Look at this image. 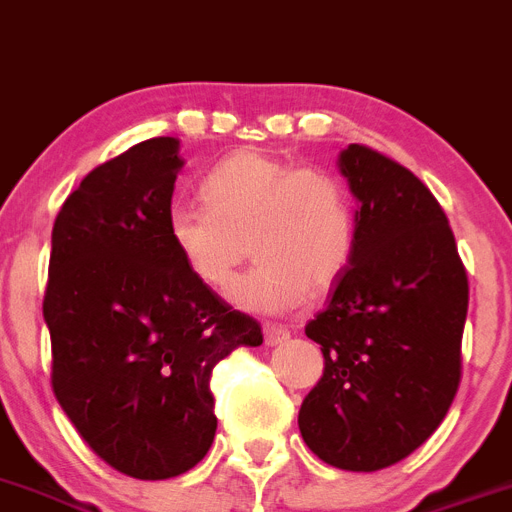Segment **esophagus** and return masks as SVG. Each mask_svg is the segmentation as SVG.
Segmentation results:
<instances>
[{"mask_svg":"<svg viewBox=\"0 0 512 512\" xmlns=\"http://www.w3.org/2000/svg\"><path fill=\"white\" fill-rule=\"evenodd\" d=\"M262 332H265V342H268V345H281V342H286L288 337H291V330H288V327L275 322H265Z\"/></svg>","mask_w":512,"mask_h":512,"instance_id":"obj_1","label":"esophagus"}]
</instances>
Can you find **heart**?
I'll return each mask as SVG.
<instances>
[{
    "label": "heart",
    "instance_id": "heart-1",
    "mask_svg": "<svg viewBox=\"0 0 512 512\" xmlns=\"http://www.w3.org/2000/svg\"><path fill=\"white\" fill-rule=\"evenodd\" d=\"M201 198L206 206L170 208L167 237L195 281L216 291L237 278L252 242L260 262L231 291L242 309H293L353 260V201L332 172L239 149L208 172Z\"/></svg>",
    "mask_w": 512,
    "mask_h": 512
}]
</instances>
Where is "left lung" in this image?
Segmentation results:
<instances>
[{
    "mask_svg": "<svg viewBox=\"0 0 512 512\" xmlns=\"http://www.w3.org/2000/svg\"><path fill=\"white\" fill-rule=\"evenodd\" d=\"M340 172L355 211L350 268L306 324L324 371L299 410L324 464L379 471L428 441L461 381L469 281L441 203L381 151L350 144Z\"/></svg>",
    "mask_w": 512,
    "mask_h": 512,
    "instance_id": "8db88e82",
    "label": "left lung"
}]
</instances>
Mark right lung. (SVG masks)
Segmentation results:
<instances>
[{"instance_id": "add662e5", "label": "right lung", "mask_w": 512, "mask_h": 512, "mask_svg": "<svg viewBox=\"0 0 512 512\" xmlns=\"http://www.w3.org/2000/svg\"><path fill=\"white\" fill-rule=\"evenodd\" d=\"M180 141H141L79 182L51 234L43 319L61 410L133 479L185 474L216 435L211 373L262 327L188 273L167 237Z\"/></svg>"}]
</instances>
